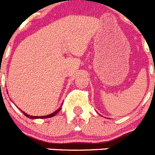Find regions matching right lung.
Here are the masks:
<instances>
[{"label":"right lung","mask_w":155,"mask_h":155,"mask_svg":"<svg viewBox=\"0 0 155 155\" xmlns=\"http://www.w3.org/2000/svg\"><path fill=\"white\" fill-rule=\"evenodd\" d=\"M61 106H62V105H61V107L59 108L58 109H57V110H56L55 112H54V113H51V114H50V115H46V116H30V115H28V114H27V113H25V112H23V111H21V112H22L23 114H24L25 116H27L28 118L33 119V120H34V119H46V118H50V117H53V116H55V115L57 114V113H58L59 112H60V110H61Z\"/></svg>","instance_id":"add662e5"}]
</instances>
